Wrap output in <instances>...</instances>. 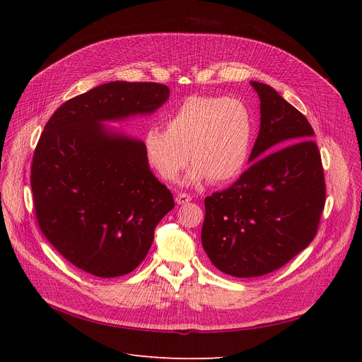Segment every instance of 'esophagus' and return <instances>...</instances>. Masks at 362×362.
<instances>
[{
	"mask_svg": "<svg viewBox=\"0 0 362 362\" xmlns=\"http://www.w3.org/2000/svg\"><path fill=\"white\" fill-rule=\"evenodd\" d=\"M191 199H192V197H191V195H187V194H183V192L177 194V197H176V202H177L179 205H183V204H187V202H191Z\"/></svg>",
	"mask_w": 362,
	"mask_h": 362,
	"instance_id": "obj_1",
	"label": "esophagus"
}]
</instances>
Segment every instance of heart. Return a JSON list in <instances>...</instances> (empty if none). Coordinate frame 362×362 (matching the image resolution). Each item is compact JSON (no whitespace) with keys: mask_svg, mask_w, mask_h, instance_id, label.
Wrapping results in <instances>:
<instances>
[{"mask_svg":"<svg viewBox=\"0 0 362 362\" xmlns=\"http://www.w3.org/2000/svg\"><path fill=\"white\" fill-rule=\"evenodd\" d=\"M167 129L151 126L144 135L148 164L165 182H176L189 163V183L205 179L216 185L235 180L251 149L248 108L236 98L194 95L165 119Z\"/></svg>","mask_w":362,"mask_h":362,"instance_id":"b5f03b06","label":"heart"}]
</instances>
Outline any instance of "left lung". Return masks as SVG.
<instances>
[{
    "label": "left lung",
    "instance_id": "obj_1",
    "mask_svg": "<svg viewBox=\"0 0 362 362\" xmlns=\"http://www.w3.org/2000/svg\"><path fill=\"white\" fill-rule=\"evenodd\" d=\"M261 123L248 170L205 198L204 250L235 277L269 274L313 242L326 202L325 170L307 117L269 85L251 82Z\"/></svg>",
    "mask_w": 362,
    "mask_h": 362
}]
</instances>
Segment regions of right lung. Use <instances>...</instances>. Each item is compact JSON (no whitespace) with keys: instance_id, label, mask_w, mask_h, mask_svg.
I'll return each instance as SVG.
<instances>
[{"instance_id":"obj_1","label":"right lung","mask_w":362,"mask_h":362,"mask_svg":"<svg viewBox=\"0 0 362 362\" xmlns=\"http://www.w3.org/2000/svg\"><path fill=\"white\" fill-rule=\"evenodd\" d=\"M170 95L154 82H110L55 110L35 148L30 186L44 236L76 267L124 276L146 257L173 195L149 170L144 142L104 126L151 114Z\"/></svg>"}]
</instances>
